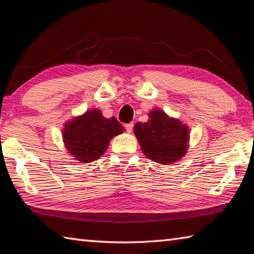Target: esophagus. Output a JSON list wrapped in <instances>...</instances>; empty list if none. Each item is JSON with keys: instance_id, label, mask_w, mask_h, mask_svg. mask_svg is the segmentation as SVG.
Returning <instances> with one entry per match:
<instances>
[{"instance_id": "esophagus-1", "label": "esophagus", "mask_w": 254, "mask_h": 254, "mask_svg": "<svg viewBox=\"0 0 254 254\" xmlns=\"http://www.w3.org/2000/svg\"><path fill=\"white\" fill-rule=\"evenodd\" d=\"M133 126H134L133 123H127V124H126V130H127L128 133H131L132 130H133Z\"/></svg>"}]
</instances>
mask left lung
<instances>
[{
    "label": "left lung",
    "instance_id": "8db88e82",
    "mask_svg": "<svg viewBox=\"0 0 254 254\" xmlns=\"http://www.w3.org/2000/svg\"><path fill=\"white\" fill-rule=\"evenodd\" d=\"M148 117L147 122H137L134 127L144 155L164 165L183 157L188 149L189 127L159 109L150 111Z\"/></svg>",
    "mask_w": 254,
    "mask_h": 254
}]
</instances>
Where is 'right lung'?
<instances>
[{"instance_id": "right-lung-1", "label": "right lung", "mask_w": 254, "mask_h": 254, "mask_svg": "<svg viewBox=\"0 0 254 254\" xmlns=\"http://www.w3.org/2000/svg\"><path fill=\"white\" fill-rule=\"evenodd\" d=\"M123 130L116 118L107 119L99 110L93 109L64 126L63 142L76 160L90 163L98 159L106 152L110 139Z\"/></svg>"}]
</instances>
